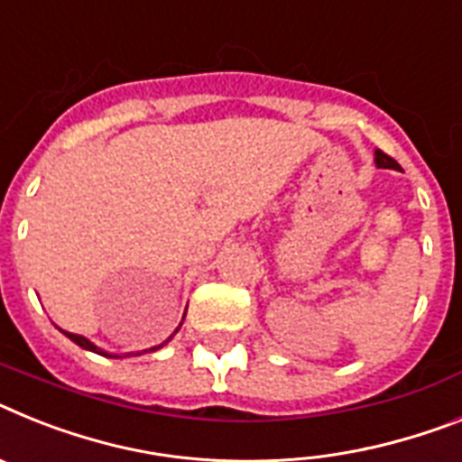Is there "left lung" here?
I'll return each instance as SVG.
<instances>
[{
  "label": "left lung",
  "mask_w": 462,
  "mask_h": 462,
  "mask_svg": "<svg viewBox=\"0 0 462 462\" xmlns=\"http://www.w3.org/2000/svg\"><path fill=\"white\" fill-rule=\"evenodd\" d=\"M375 166H378V169H399L397 162H394L390 154L381 152V150H375Z\"/></svg>",
  "instance_id": "8db88e82"
}]
</instances>
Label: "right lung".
Segmentation results:
<instances>
[{
	"label": "right lung",
	"instance_id": "add662e5",
	"mask_svg": "<svg viewBox=\"0 0 462 462\" xmlns=\"http://www.w3.org/2000/svg\"><path fill=\"white\" fill-rule=\"evenodd\" d=\"M183 319H185V317H183ZM180 327H183V321H180ZM180 327H178V328H180ZM178 328H176V331H178ZM63 333H65V336H68L69 340H72V343H77V345H79V347H84V350H91V352H96V355H103V356H112V355H107V352L100 350L98 345H93L91 340L84 338V336H77V333H69V331H63ZM169 340H171V338H169ZM169 340H166V343H169ZM162 345H164V343H162ZM162 345H157V347H150V352L159 350ZM145 352H147V350H145ZM115 356H117V355H115Z\"/></svg>",
	"mask_w": 462,
	"mask_h": 462
}]
</instances>
